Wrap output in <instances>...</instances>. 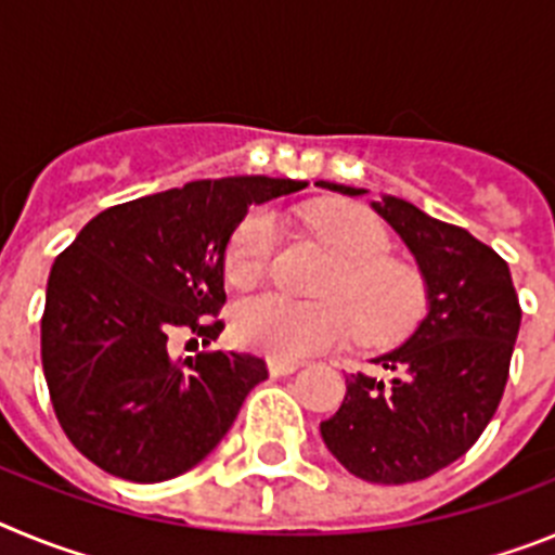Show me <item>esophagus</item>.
Listing matches in <instances>:
<instances>
[{
    "mask_svg": "<svg viewBox=\"0 0 555 555\" xmlns=\"http://www.w3.org/2000/svg\"><path fill=\"white\" fill-rule=\"evenodd\" d=\"M269 366V375L272 377H283V375H292V372H297V361H281V358H269L267 361Z\"/></svg>",
    "mask_w": 555,
    "mask_h": 555,
    "instance_id": "obj_1",
    "label": "esophagus"
}]
</instances>
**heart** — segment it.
Listing matches in <instances>:
<instances>
[{
  "label": "heart",
  "instance_id": "obj_1",
  "mask_svg": "<svg viewBox=\"0 0 555 555\" xmlns=\"http://www.w3.org/2000/svg\"><path fill=\"white\" fill-rule=\"evenodd\" d=\"M308 228L336 258L322 286L325 302L302 306L278 294H258L233 311V336L242 347L281 361L341 345L352 331L370 345L409 336L425 313V281L414 267L391 258L386 228L358 205L327 203L308 214ZM278 219L255 210L230 244L224 274L230 286L249 288L267 274L278 244Z\"/></svg>",
  "mask_w": 555,
  "mask_h": 555
}]
</instances>
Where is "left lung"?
Listing matches in <instances>:
<instances>
[{"label": "left lung", "instance_id": "1", "mask_svg": "<svg viewBox=\"0 0 555 555\" xmlns=\"http://www.w3.org/2000/svg\"><path fill=\"white\" fill-rule=\"evenodd\" d=\"M370 205L414 255L428 313L403 345L372 358L389 380L347 377L345 403L320 430L341 467L391 487L430 478L478 442L506 389L522 311L508 263L473 233L391 194Z\"/></svg>", "mask_w": 555, "mask_h": 555}]
</instances>
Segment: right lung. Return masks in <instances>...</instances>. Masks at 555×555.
<instances>
[{
  "label": "right lung",
  "mask_w": 555,
  "mask_h": 555,
  "mask_svg": "<svg viewBox=\"0 0 555 555\" xmlns=\"http://www.w3.org/2000/svg\"><path fill=\"white\" fill-rule=\"evenodd\" d=\"M306 180H197L96 214L52 263L41 361L57 423L88 461L132 483L197 467L267 380L263 358L208 350L171 361V331L217 338L224 258L249 205Z\"/></svg>",
  "instance_id": "1"
}]
</instances>
